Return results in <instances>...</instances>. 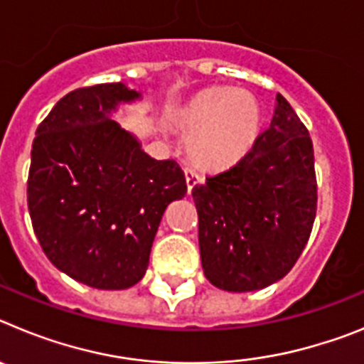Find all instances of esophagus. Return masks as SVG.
<instances>
[{"instance_id": "obj_1", "label": "esophagus", "mask_w": 364, "mask_h": 364, "mask_svg": "<svg viewBox=\"0 0 364 364\" xmlns=\"http://www.w3.org/2000/svg\"><path fill=\"white\" fill-rule=\"evenodd\" d=\"M184 175H186V184H188V189L191 191V189L200 182V175H198V173L189 166L184 167Z\"/></svg>"}]
</instances>
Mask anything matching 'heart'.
Returning a JSON list of instances; mask_svg holds the SVG:
<instances>
[{"label":"heart","instance_id":"1","mask_svg":"<svg viewBox=\"0 0 364 364\" xmlns=\"http://www.w3.org/2000/svg\"><path fill=\"white\" fill-rule=\"evenodd\" d=\"M175 124L188 136V154L197 166L220 171L242 160L259 134V105L244 89L213 87L193 96Z\"/></svg>","mask_w":364,"mask_h":364}]
</instances>
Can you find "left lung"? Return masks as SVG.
I'll return each instance as SVG.
<instances>
[{
    "label": "left lung",
    "instance_id": "8db88e82",
    "mask_svg": "<svg viewBox=\"0 0 364 364\" xmlns=\"http://www.w3.org/2000/svg\"><path fill=\"white\" fill-rule=\"evenodd\" d=\"M204 275L226 291H255L294 268L317 210L314 144L284 96L237 166L193 188Z\"/></svg>",
    "mask_w": 364,
    "mask_h": 364
}]
</instances>
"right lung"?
<instances>
[{
    "label": "right lung",
    "mask_w": 364,
    "mask_h": 364,
    "mask_svg": "<svg viewBox=\"0 0 364 364\" xmlns=\"http://www.w3.org/2000/svg\"><path fill=\"white\" fill-rule=\"evenodd\" d=\"M140 96L122 82L70 91L32 142L27 202L41 250L98 290H125L146 275L164 211L188 193L175 160L151 159L111 118Z\"/></svg>",
    "instance_id": "1"
}]
</instances>
